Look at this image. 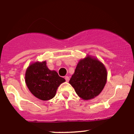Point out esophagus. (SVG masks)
I'll return each mask as SVG.
<instances>
[{
  "instance_id": "obj_1",
  "label": "esophagus",
  "mask_w": 134,
  "mask_h": 134,
  "mask_svg": "<svg viewBox=\"0 0 134 134\" xmlns=\"http://www.w3.org/2000/svg\"><path fill=\"white\" fill-rule=\"evenodd\" d=\"M65 80H66V81L69 82V80H70V78H69V76H65Z\"/></svg>"
}]
</instances>
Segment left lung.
Masks as SVG:
<instances>
[{
	"label": "left lung",
	"mask_w": 134,
	"mask_h": 134,
	"mask_svg": "<svg viewBox=\"0 0 134 134\" xmlns=\"http://www.w3.org/2000/svg\"><path fill=\"white\" fill-rule=\"evenodd\" d=\"M107 80V72L102 62L88 55L78 62L69 83L77 95L85 100L99 96Z\"/></svg>",
	"instance_id": "1"
}]
</instances>
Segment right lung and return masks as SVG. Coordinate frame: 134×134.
<instances>
[{
	"label": "right lung",
	"instance_id": "obj_1",
	"mask_svg": "<svg viewBox=\"0 0 134 134\" xmlns=\"http://www.w3.org/2000/svg\"><path fill=\"white\" fill-rule=\"evenodd\" d=\"M65 81L55 70H50L46 60L30 64L25 74V82L29 90L42 100H49L56 96L60 84Z\"/></svg>",
	"mask_w": 134,
	"mask_h": 134
}]
</instances>
